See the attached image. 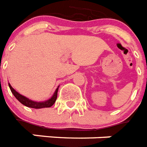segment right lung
<instances>
[{"label":"right lung","instance_id":"add662e5","mask_svg":"<svg viewBox=\"0 0 147 147\" xmlns=\"http://www.w3.org/2000/svg\"><path fill=\"white\" fill-rule=\"evenodd\" d=\"M9 85V87H10V90L12 93L13 94V96L16 97V98L20 102V103H22L23 105H26L27 107H29V108H33V109H42V108H49V107L52 106V105L55 104V101L57 99V91H58V88H57V90H55V93L52 96L51 98H49V100L45 101V102H34V101H32L29 98H27L25 96H22L21 94L18 93L16 92V90H14L13 88L10 86V83H8Z\"/></svg>","mask_w":147,"mask_h":147}]
</instances>
